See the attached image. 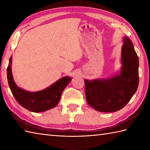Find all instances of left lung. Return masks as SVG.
I'll return each instance as SVG.
<instances>
[{"mask_svg":"<svg viewBox=\"0 0 150 150\" xmlns=\"http://www.w3.org/2000/svg\"><path fill=\"white\" fill-rule=\"evenodd\" d=\"M119 74L109 79H85L88 104L101 112H115L122 109L132 98L139 86V57L128 37H124Z\"/></svg>","mask_w":150,"mask_h":150,"instance_id":"8db88e82","label":"left lung"}]
</instances>
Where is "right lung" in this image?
<instances>
[{
    "label": "right lung",
    "instance_id": "1",
    "mask_svg": "<svg viewBox=\"0 0 150 150\" xmlns=\"http://www.w3.org/2000/svg\"><path fill=\"white\" fill-rule=\"evenodd\" d=\"M12 57L7 68V78L9 88L17 103L28 110L35 113L42 112L55 107L60 99L63 90L71 81L69 77H64L43 90L30 92L18 88L13 80L11 72Z\"/></svg>",
    "mask_w": 150,
    "mask_h": 150
}]
</instances>
